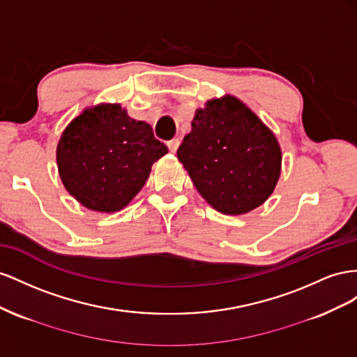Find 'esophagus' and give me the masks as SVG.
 I'll use <instances>...</instances> for the list:
<instances>
[{"label":"esophagus","instance_id":"1","mask_svg":"<svg viewBox=\"0 0 357 357\" xmlns=\"http://www.w3.org/2000/svg\"><path fill=\"white\" fill-rule=\"evenodd\" d=\"M179 145H181L179 139H173V140H170L169 144H167V146H169V151L172 152V154H175V152H176V151H178V148H179Z\"/></svg>","mask_w":357,"mask_h":357}]
</instances>
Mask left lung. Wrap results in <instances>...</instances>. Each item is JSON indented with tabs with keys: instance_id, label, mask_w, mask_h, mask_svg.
I'll use <instances>...</instances> for the list:
<instances>
[{
	"instance_id": "8db88e82",
	"label": "left lung",
	"mask_w": 357,
	"mask_h": 357,
	"mask_svg": "<svg viewBox=\"0 0 357 357\" xmlns=\"http://www.w3.org/2000/svg\"><path fill=\"white\" fill-rule=\"evenodd\" d=\"M178 160L213 209L242 215L273 192L282 152L273 131L243 101L226 94L196 110Z\"/></svg>"
}]
</instances>
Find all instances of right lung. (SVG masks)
<instances>
[{
    "instance_id": "obj_1",
    "label": "right lung",
    "mask_w": 357,
    "mask_h": 357,
    "mask_svg": "<svg viewBox=\"0 0 357 357\" xmlns=\"http://www.w3.org/2000/svg\"><path fill=\"white\" fill-rule=\"evenodd\" d=\"M169 152L145 121L119 103L84 109L56 145L63 185L80 205L101 213L124 209L145 185L151 167Z\"/></svg>"
}]
</instances>
